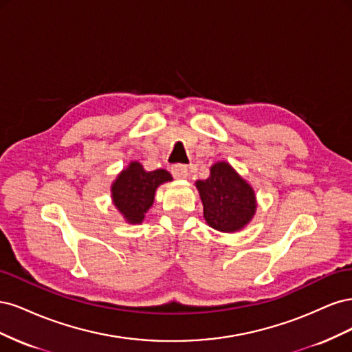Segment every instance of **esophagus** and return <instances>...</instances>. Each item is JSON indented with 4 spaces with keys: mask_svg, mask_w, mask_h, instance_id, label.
<instances>
[{
    "mask_svg": "<svg viewBox=\"0 0 352 352\" xmlns=\"http://www.w3.org/2000/svg\"><path fill=\"white\" fill-rule=\"evenodd\" d=\"M170 172H172L173 177L176 179H185L188 177V167L185 164H173L172 167H170Z\"/></svg>",
    "mask_w": 352,
    "mask_h": 352,
    "instance_id": "esophagus-1",
    "label": "esophagus"
}]
</instances>
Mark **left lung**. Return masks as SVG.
<instances>
[{"label": "left lung", "mask_w": 352, "mask_h": 352, "mask_svg": "<svg viewBox=\"0 0 352 352\" xmlns=\"http://www.w3.org/2000/svg\"><path fill=\"white\" fill-rule=\"evenodd\" d=\"M207 225L220 232H238L251 221L257 201L251 185L229 163L219 162L206 180H197Z\"/></svg>", "instance_id": "1"}]
</instances>
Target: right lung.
I'll list each match as a JSON object with an SVG mask.
<instances>
[{
    "label": "right lung",
    "instance_id": "right-lung-1",
    "mask_svg": "<svg viewBox=\"0 0 352 352\" xmlns=\"http://www.w3.org/2000/svg\"><path fill=\"white\" fill-rule=\"evenodd\" d=\"M170 180L172 175L164 168L146 172L141 163L132 162L111 185L114 206L127 223L140 225L153 206L155 189Z\"/></svg>",
    "mask_w": 352,
    "mask_h": 352
}]
</instances>
